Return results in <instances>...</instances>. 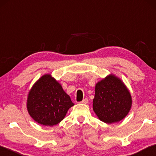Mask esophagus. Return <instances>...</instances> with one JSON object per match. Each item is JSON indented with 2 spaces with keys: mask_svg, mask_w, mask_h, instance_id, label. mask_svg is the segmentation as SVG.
<instances>
[{
  "mask_svg": "<svg viewBox=\"0 0 156 156\" xmlns=\"http://www.w3.org/2000/svg\"><path fill=\"white\" fill-rule=\"evenodd\" d=\"M88 102H89V100L87 98H84V99H83V100H82L81 103H83V104H87Z\"/></svg>",
  "mask_w": 156,
  "mask_h": 156,
  "instance_id": "34e87169",
  "label": "esophagus"
}]
</instances>
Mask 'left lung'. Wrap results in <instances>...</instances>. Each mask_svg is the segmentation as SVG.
I'll use <instances>...</instances> for the list:
<instances>
[{
	"label": "left lung",
	"mask_w": 156,
	"mask_h": 156,
	"mask_svg": "<svg viewBox=\"0 0 156 156\" xmlns=\"http://www.w3.org/2000/svg\"><path fill=\"white\" fill-rule=\"evenodd\" d=\"M132 104L130 92L120 78L109 75L96 84L93 109L105 123L118 122L126 117Z\"/></svg>",
	"instance_id": "1"
}]
</instances>
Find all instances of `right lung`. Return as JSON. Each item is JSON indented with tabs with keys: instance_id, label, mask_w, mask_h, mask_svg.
I'll return each mask as SVG.
<instances>
[{
	"instance_id": "right-lung-1",
	"label": "right lung",
	"mask_w": 156,
	"mask_h": 156,
	"mask_svg": "<svg viewBox=\"0 0 156 156\" xmlns=\"http://www.w3.org/2000/svg\"><path fill=\"white\" fill-rule=\"evenodd\" d=\"M69 95L50 74L38 79L28 94L27 108L33 119L44 126L56 125L73 106Z\"/></svg>"
}]
</instances>
